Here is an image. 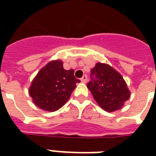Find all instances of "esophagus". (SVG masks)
I'll return each instance as SVG.
<instances>
[{
    "mask_svg": "<svg viewBox=\"0 0 156 156\" xmlns=\"http://www.w3.org/2000/svg\"><path fill=\"white\" fill-rule=\"evenodd\" d=\"M81 81L83 82V83H87V81H88V77H87V75H83V77H82L81 78Z\"/></svg>",
    "mask_w": 156,
    "mask_h": 156,
    "instance_id": "esophagus-1",
    "label": "esophagus"
}]
</instances>
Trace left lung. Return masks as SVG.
Returning <instances> with one entry per match:
<instances>
[{
	"label": "left lung",
	"mask_w": 156,
	"mask_h": 156,
	"mask_svg": "<svg viewBox=\"0 0 156 156\" xmlns=\"http://www.w3.org/2000/svg\"><path fill=\"white\" fill-rule=\"evenodd\" d=\"M93 97L107 112L122 108L130 97V91L121 74L106 63L97 62L91 70V81L87 84Z\"/></svg>",
	"instance_id": "1"
}]
</instances>
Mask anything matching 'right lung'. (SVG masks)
I'll list each match as a JSON object with an SVG mask.
<instances>
[{"instance_id":"add662e5","label":"right lung","mask_w":156,"mask_h":156,"mask_svg":"<svg viewBox=\"0 0 156 156\" xmlns=\"http://www.w3.org/2000/svg\"><path fill=\"white\" fill-rule=\"evenodd\" d=\"M61 60H53L44 66L33 78L29 95L34 105L42 110L54 112L68 102L76 83L74 70H65Z\"/></svg>"}]
</instances>
